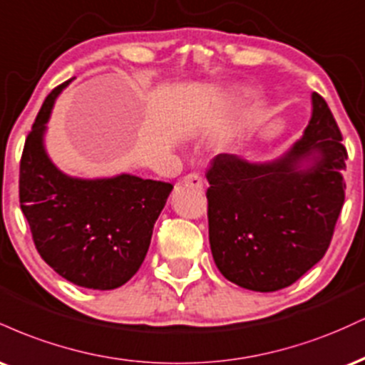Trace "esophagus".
<instances>
[{
  "label": "esophagus",
  "mask_w": 365,
  "mask_h": 365,
  "mask_svg": "<svg viewBox=\"0 0 365 365\" xmlns=\"http://www.w3.org/2000/svg\"><path fill=\"white\" fill-rule=\"evenodd\" d=\"M183 183H185V185H190V187L202 188L204 180L199 173H188V175H185V177H183Z\"/></svg>",
  "instance_id": "esophagus-1"
}]
</instances>
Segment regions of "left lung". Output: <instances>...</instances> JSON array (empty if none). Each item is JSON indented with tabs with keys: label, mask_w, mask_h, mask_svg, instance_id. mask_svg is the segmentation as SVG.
Here are the masks:
<instances>
[{
	"label": "left lung",
	"mask_w": 365,
	"mask_h": 365,
	"mask_svg": "<svg viewBox=\"0 0 365 365\" xmlns=\"http://www.w3.org/2000/svg\"><path fill=\"white\" fill-rule=\"evenodd\" d=\"M345 145L324 99L284 156L249 163L217 154L206 177L209 244L228 282L254 292L290 287L324 257L345 200Z\"/></svg>",
	"instance_id": "8db88e82"
}]
</instances>
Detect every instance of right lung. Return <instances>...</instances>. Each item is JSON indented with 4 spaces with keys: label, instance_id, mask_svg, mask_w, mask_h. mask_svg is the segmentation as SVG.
Wrapping results in <instances>:
<instances>
[{
    "label": "right lung",
    "instance_id": "add662e5",
    "mask_svg": "<svg viewBox=\"0 0 365 365\" xmlns=\"http://www.w3.org/2000/svg\"><path fill=\"white\" fill-rule=\"evenodd\" d=\"M61 83L49 92L25 139L20 207L46 264L78 287L113 290L139 271L173 185L133 175L83 180L61 173L44 150V132Z\"/></svg>",
    "mask_w": 365,
    "mask_h": 365
}]
</instances>
